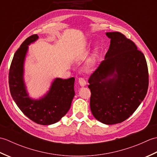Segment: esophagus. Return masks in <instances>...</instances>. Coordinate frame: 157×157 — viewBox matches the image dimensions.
<instances>
[{
	"label": "esophagus",
	"mask_w": 157,
	"mask_h": 157,
	"mask_svg": "<svg viewBox=\"0 0 157 157\" xmlns=\"http://www.w3.org/2000/svg\"><path fill=\"white\" fill-rule=\"evenodd\" d=\"M78 82H79V84L82 87H84V86L86 85V82L84 78H79L78 79Z\"/></svg>",
	"instance_id": "esophagus-1"
}]
</instances>
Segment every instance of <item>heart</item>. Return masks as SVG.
Instances as JSON below:
<instances>
[{"label":"heart","instance_id":"heart-1","mask_svg":"<svg viewBox=\"0 0 157 157\" xmlns=\"http://www.w3.org/2000/svg\"><path fill=\"white\" fill-rule=\"evenodd\" d=\"M98 56V52L96 49L93 52V54L91 55L87 61L84 67V71L86 73H92L95 70L96 67V64H97V59Z\"/></svg>","mask_w":157,"mask_h":157}]
</instances>
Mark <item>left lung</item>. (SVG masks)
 I'll return each instance as SVG.
<instances>
[{
	"label": "left lung",
	"mask_w": 157,
	"mask_h": 157,
	"mask_svg": "<svg viewBox=\"0 0 157 157\" xmlns=\"http://www.w3.org/2000/svg\"><path fill=\"white\" fill-rule=\"evenodd\" d=\"M111 43L105 60L88 79L92 115L102 123L124 121L144 99L148 88L144 54L121 33L106 32Z\"/></svg>",
	"instance_id": "8db88e82"
}]
</instances>
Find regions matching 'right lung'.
<instances>
[{
	"mask_svg": "<svg viewBox=\"0 0 157 157\" xmlns=\"http://www.w3.org/2000/svg\"><path fill=\"white\" fill-rule=\"evenodd\" d=\"M38 39L37 34L29 36L15 52L10 67L9 84L12 98L23 114L38 124L48 125L58 122L71 107L75 96V78H56L42 97H29L23 78L24 63L28 46Z\"/></svg>",
	"mask_w": 157,
	"mask_h": 157,
	"instance_id": "add662e5",
	"label": "right lung"
}]
</instances>
